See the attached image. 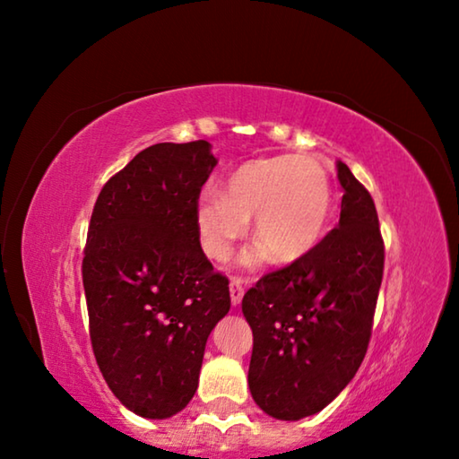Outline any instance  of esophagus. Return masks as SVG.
<instances>
[{
	"label": "esophagus",
	"mask_w": 459,
	"mask_h": 459,
	"mask_svg": "<svg viewBox=\"0 0 459 459\" xmlns=\"http://www.w3.org/2000/svg\"><path fill=\"white\" fill-rule=\"evenodd\" d=\"M229 290H230V304H232V306H238L240 299H243V295H245L243 281H240L238 277H235V279H232V281H230Z\"/></svg>",
	"instance_id": "34e87169"
}]
</instances>
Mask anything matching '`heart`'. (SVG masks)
<instances>
[{"mask_svg":"<svg viewBox=\"0 0 459 459\" xmlns=\"http://www.w3.org/2000/svg\"><path fill=\"white\" fill-rule=\"evenodd\" d=\"M332 202L330 174L320 161L309 155H275L237 168L224 182V194L202 192L194 219L204 253L227 261L253 216L261 245L247 251L243 263L257 267L269 251L279 263L312 253L328 229Z\"/></svg>","mask_w":459,"mask_h":459,"instance_id":"1","label":"heart"}]
</instances>
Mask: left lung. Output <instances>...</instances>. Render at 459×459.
I'll return each instance as SVG.
<instances>
[{
    "mask_svg": "<svg viewBox=\"0 0 459 459\" xmlns=\"http://www.w3.org/2000/svg\"><path fill=\"white\" fill-rule=\"evenodd\" d=\"M338 180L344 196L336 229L243 298L253 330L248 388L281 421L330 405L354 378L370 342L385 243L372 196L342 161Z\"/></svg>",
    "mask_w": 459,
    "mask_h": 459,
    "instance_id": "left-lung-1",
    "label": "left lung"
}]
</instances>
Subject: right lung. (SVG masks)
Here are the masks:
<instances>
[{
    "instance_id": "right-lung-1",
    "label": "right lung",
    "mask_w": 459,
    "mask_h": 459,
    "mask_svg": "<svg viewBox=\"0 0 459 459\" xmlns=\"http://www.w3.org/2000/svg\"><path fill=\"white\" fill-rule=\"evenodd\" d=\"M211 143H155L108 180L82 259L92 352L115 397L168 419L198 388L206 340L229 314V279L200 247L194 208Z\"/></svg>"
}]
</instances>
